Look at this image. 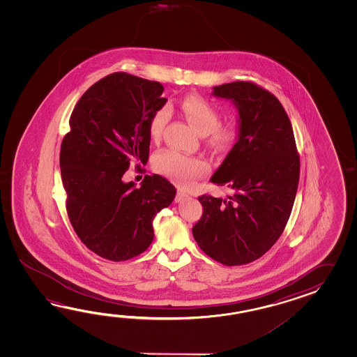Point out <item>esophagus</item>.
<instances>
[{
    "label": "esophagus",
    "mask_w": 357,
    "mask_h": 357,
    "mask_svg": "<svg viewBox=\"0 0 357 357\" xmlns=\"http://www.w3.org/2000/svg\"><path fill=\"white\" fill-rule=\"evenodd\" d=\"M185 197H188V194L183 190H177V195H176V203H180Z\"/></svg>",
    "instance_id": "1"
}]
</instances>
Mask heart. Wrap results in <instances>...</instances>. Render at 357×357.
I'll return each instance as SVG.
<instances>
[{"label":"heart","instance_id":"obj_1","mask_svg":"<svg viewBox=\"0 0 357 357\" xmlns=\"http://www.w3.org/2000/svg\"><path fill=\"white\" fill-rule=\"evenodd\" d=\"M180 107L192 128L200 135H206L209 144L217 151H229L240 139V123L237 121L220 123V111L208 99L200 96H189L182 100ZM167 120V108H160L154 112L149 122L152 137H160ZM153 167L181 185L204 175L208 169L203 160L190 158L175 151L157 153L153 158Z\"/></svg>","mask_w":357,"mask_h":357}]
</instances>
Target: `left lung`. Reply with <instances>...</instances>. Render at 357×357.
I'll return each mask as SVG.
<instances>
[{
    "instance_id": "1",
    "label": "left lung",
    "mask_w": 357,
    "mask_h": 357,
    "mask_svg": "<svg viewBox=\"0 0 357 357\" xmlns=\"http://www.w3.org/2000/svg\"><path fill=\"white\" fill-rule=\"evenodd\" d=\"M238 111L240 139L211 177L227 197L202 195L203 215L192 227L199 248L225 266L263 257L282 235L296 197L300 157L281 102L250 82L214 86Z\"/></svg>"
}]
</instances>
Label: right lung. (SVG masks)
Listing matches in <instances>:
<instances>
[{
    "label": "right lung",
    "mask_w": 357,
    "mask_h": 357,
    "mask_svg": "<svg viewBox=\"0 0 357 357\" xmlns=\"http://www.w3.org/2000/svg\"><path fill=\"white\" fill-rule=\"evenodd\" d=\"M163 91L126 73L100 79L76 103L61 144L70 222L89 250L112 261L144 252L154 215L175 199V186L162 176H145L139 189L122 180L130 162H148L149 122L167 102Z\"/></svg>",
    "instance_id": "add662e5"
}]
</instances>
